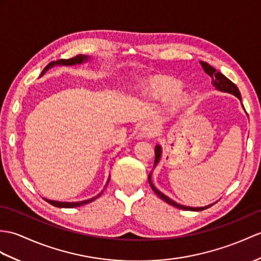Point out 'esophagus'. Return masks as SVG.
<instances>
[{
  "label": "esophagus",
  "mask_w": 261,
  "mask_h": 261,
  "mask_svg": "<svg viewBox=\"0 0 261 261\" xmlns=\"http://www.w3.org/2000/svg\"><path fill=\"white\" fill-rule=\"evenodd\" d=\"M158 135V128L153 123L144 124L140 129V136L142 138H154Z\"/></svg>",
  "instance_id": "obj_1"
}]
</instances>
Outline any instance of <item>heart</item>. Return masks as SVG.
<instances>
[{
	"mask_svg": "<svg viewBox=\"0 0 261 261\" xmlns=\"http://www.w3.org/2000/svg\"><path fill=\"white\" fill-rule=\"evenodd\" d=\"M182 84L177 79L169 75H156L149 81L148 92L159 99L173 98V108L180 109L187 105L188 96L180 92Z\"/></svg>",
	"mask_w": 261,
	"mask_h": 261,
	"instance_id": "heart-1",
	"label": "heart"
}]
</instances>
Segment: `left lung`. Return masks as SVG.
<instances>
[{
    "label": "left lung",
    "mask_w": 261,
    "mask_h": 261,
    "mask_svg": "<svg viewBox=\"0 0 261 261\" xmlns=\"http://www.w3.org/2000/svg\"><path fill=\"white\" fill-rule=\"evenodd\" d=\"M200 64L202 65V68H203L205 73H207L211 79H213V84L216 87V89L220 90V91H223V92L231 93V94L237 96V98H238L239 100H241V94H240V92H239V90H238L237 86H236V84H234L233 82L230 81L228 77H226L222 73H220V72H218V71L214 68V66H211V65L208 64L207 62L200 61ZM154 152H155V158H154V166H155L156 163H158L159 160H160V155H161V148H160V145H156ZM154 166H153V167H154ZM148 179H149L150 187L152 188V190L155 192V195L158 196L159 198H161L162 200H165V201H166L167 203L173 205V207H175V208L184 209V210L201 211V210L207 209V208H209V207H211V205H213V204H210V205H207V207H201V208H191V207H186V205H181V204H179V203H177V202H174L173 200H171L170 198H168L167 196H165V195H163V193H161L158 189H156V188L152 185V182H151V173H149Z\"/></svg>",
    "instance_id": "8db88e82"
}]
</instances>
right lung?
<instances>
[{"label":"right lung","instance_id":"obj_1","mask_svg":"<svg viewBox=\"0 0 261 261\" xmlns=\"http://www.w3.org/2000/svg\"><path fill=\"white\" fill-rule=\"evenodd\" d=\"M89 59V57H86V56H75V57H73V58H70V59H60V60H58V61H52V62H50L48 63L45 68H44V70L42 71V74L41 75H43L45 72L51 68V66H53V65H56V64H61V65H73V64H76V63H82V62H86L87 60ZM110 180V179H109ZM109 180H108V182H109ZM102 193V192H101ZM101 193L100 195H98L96 197H94V198H92V199H89V200H84V201H80V202H60V201H53V200H46V201L50 203V204H52V205H54V207H59V208H73V207H79V205H82V204H87V203H89V202H92L93 200H95L96 198H99L100 196H101Z\"/></svg>","mask_w":261,"mask_h":261}]
</instances>
